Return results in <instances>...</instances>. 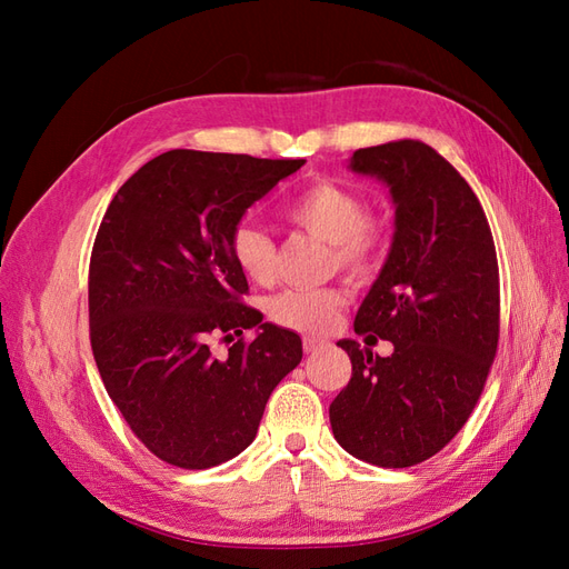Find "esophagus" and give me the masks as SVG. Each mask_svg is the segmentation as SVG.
<instances>
[{
    "label": "esophagus",
    "mask_w": 569,
    "mask_h": 569,
    "mask_svg": "<svg viewBox=\"0 0 569 569\" xmlns=\"http://www.w3.org/2000/svg\"><path fill=\"white\" fill-rule=\"evenodd\" d=\"M322 347H325L322 339H316V337H306L303 339V351L306 353H318Z\"/></svg>",
    "instance_id": "34e87169"
}]
</instances>
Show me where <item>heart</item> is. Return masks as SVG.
Segmentation results:
<instances>
[{
	"mask_svg": "<svg viewBox=\"0 0 569 569\" xmlns=\"http://www.w3.org/2000/svg\"><path fill=\"white\" fill-rule=\"evenodd\" d=\"M287 220L332 244L337 268L349 274H368L382 251V230L366 218V203L351 189L318 180L303 187L284 206ZM237 268L253 282H270L274 244L268 232L251 222H239L230 237ZM343 295L335 287L287 289L270 301V318L282 327L308 335L330 332L341 313Z\"/></svg>",
	"mask_w": 569,
	"mask_h": 569,
	"instance_id": "1",
	"label": "heart"
}]
</instances>
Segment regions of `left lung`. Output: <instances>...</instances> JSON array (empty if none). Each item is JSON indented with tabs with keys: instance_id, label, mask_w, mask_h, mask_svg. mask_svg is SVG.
Listing matches in <instances>:
<instances>
[{
	"instance_id": "8db88e82",
	"label": "left lung",
	"mask_w": 569,
	"mask_h": 569,
	"mask_svg": "<svg viewBox=\"0 0 569 569\" xmlns=\"http://www.w3.org/2000/svg\"><path fill=\"white\" fill-rule=\"evenodd\" d=\"M349 168L387 184L393 203L391 249L353 322L393 353L337 341L353 370L330 422L351 456L410 468L460 432L485 389L501 308L496 247L470 184L429 144L358 149Z\"/></svg>"
}]
</instances>
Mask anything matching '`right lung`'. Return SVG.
Here are the masks:
<instances>
[{
    "instance_id": "1",
    "label": "right lung",
    "mask_w": 569,
    "mask_h": 569,
    "mask_svg": "<svg viewBox=\"0 0 569 569\" xmlns=\"http://www.w3.org/2000/svg\"><path fill=\"white\" fill-rule=\"evenodd\" d=\"M303 159L173 149L118 189L90 258V341L111 401L147 449L206 470L256 439L272 389L301 363V337L239 297L230 253L249 206ZM226 359L210 339L241 336Z\"/></svg>"
}]
</instances>
